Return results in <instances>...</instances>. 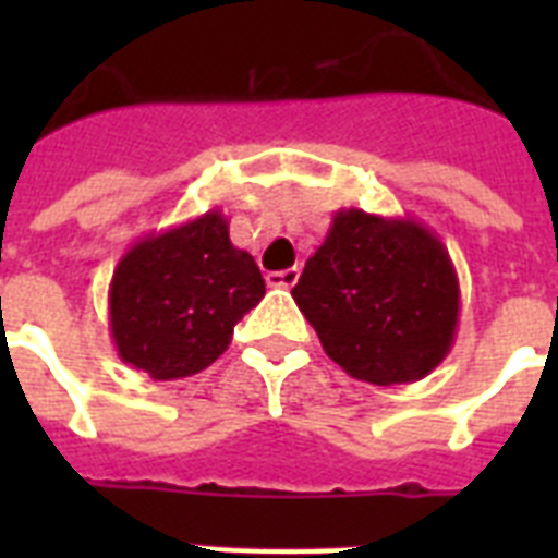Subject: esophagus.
<instances>
[{"label": "esophagus", "instance_id": "1", "mask_svg": "<svg viewBox=\"0 0 558 558\" xmlns=\"http://www.w3.org/2000/svg\"><path fill=\"white\" fill-rule=\"evenodd\" d=\"M298 278H301V269L292 266V269L269 271V275H266V283H269L271 289H292L298 283Z\"/></svg>", "mask_w": 558, "mask_h": 558}]
</instances>
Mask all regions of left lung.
I'll return each mask as SVG.
<instances>
[{"instance_id":"1","label":"left lung","mask_w":558,"mask_h":558,"mask_svg":"<svg viewBox=\"0 0 558 558\" xmlns=\"http://www.w3.org/2000/svg\"><path fill=\"white\" fill-rule=\"evenodd\" d=\"M292 298L324 353L371 385L423 379L458 336L454 263L440 236L411 217L336 210Z\"/></svg>"}]
</instances>
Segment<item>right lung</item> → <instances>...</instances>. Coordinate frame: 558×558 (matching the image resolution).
I'll return each instance as SVG.
<instances>
[{
    "mask_svg": "<svg viewBox=\"0 0 558 558\" xmlns=\"http://www.w3.org/2000/svg\"><path fill=\"white\" fill-rule=\"evenodd\" d=\"M263 295L257 263L214 208L126 248L109 283V330L124 365L182 379L226 353L234 324Z\"/></svg>",
    "mask_w": 558,
    "mask_h": 558,
    "instance_id": "right-lung-1",
    "label": "right lung"
}]
</instances>
